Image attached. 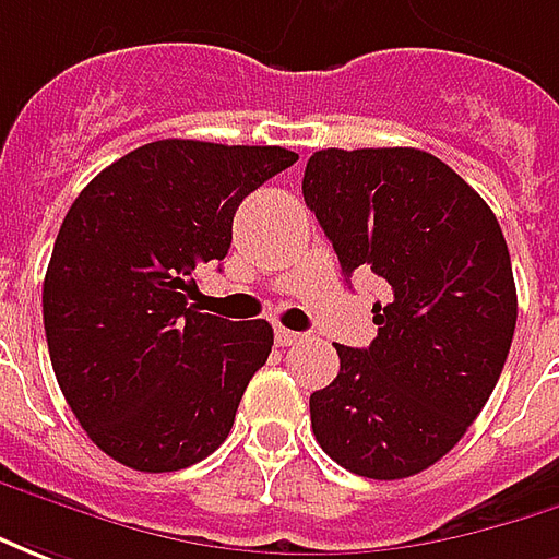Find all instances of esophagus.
<instances>
[{
	"mask_svg": "<svg viewBox=\"0 0 559 559\" xmlns=\"http://www.w3.org/2000/svg\"><path fill=\"white\" fill-rule=\"evenodd\" d=\"M276 343L280 346H295V343H300L304 340V334H298V331H288V328H276Z\"/></svg>",
	"mask_w": 559,
	"mask_h": 559,
	"instance_id": "1",
	"label": "esophagus"
}]
</instances>
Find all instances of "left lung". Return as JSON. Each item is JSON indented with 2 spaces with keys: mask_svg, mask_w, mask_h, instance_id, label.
I'll use <instances>...</instances> for the list:
<instances>
[{
  "mask_svg": "<svg viewBox=\"0 0 559 559\" xmlns=\"http://www.w3.org/2000/svg\"><path fill=\"white\" fill-rule=\"evenodd\" d=\"M304 201L346 276L370 267L391 286L370 349L336 343L340 373L310 394L312 433L355 476H415L461 442L512 346L518 295L500 223L415 146L319 150Z\"/></svg>",
  "mask_w": 559,
  "mask_h": 559,
  "instance_id": "obj_1",
  "label": "left lung"
}]
</instances>
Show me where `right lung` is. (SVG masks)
I'll return each mask as SVG.
<instances>
[{"label": "right lung", "instance_id": "1", "mask_svg": "<svg viewBox=\"0 0 559 559\" xmlns=\"http://www.w3.org/2000/svg\"><path fill=\"white\" fill-rule=\"evenodd\" d=\"M298 162L283 146L153 141L74 198L45 276L50 364L86 437L122 466L174 473L219 449L273 328L189 307L240 201Z\"/></svg>", "mask_w": 559, "mask_h": 559}]
</instances>
